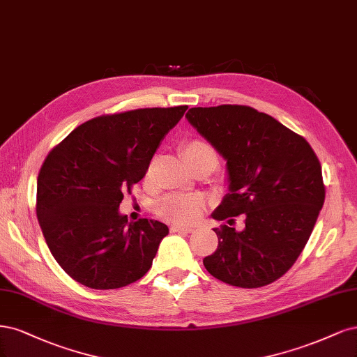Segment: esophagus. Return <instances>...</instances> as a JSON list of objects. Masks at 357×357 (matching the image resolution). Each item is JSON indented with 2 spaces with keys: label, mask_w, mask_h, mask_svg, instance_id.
<instances>
[{
  "label": "esophagus",
  "mask_w": 357,
  "mask_h": 357,
  "mask_svg": "<svg viewBox=\"0 0 357 357\" xmlns=\"http://www.w3.org/2000/svg\"><path fill=\"white\" fill-rule=\"evenodd\" d=\"M172 233H192L194 228L192 227H181V225H174L170 228Z\"/></svg>",
  "instance_id": "34e87169"
}]
</instances>
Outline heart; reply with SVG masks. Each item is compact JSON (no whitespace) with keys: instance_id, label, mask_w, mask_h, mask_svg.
Returning a JSON list of instances; mask_svg holds the SVG:
<instances>
[{"instance_id":"obj_1","label":"heart","mask_w":357,"mask_h":357,"mask_svg":"<svg viewBox=\"0 0 357 357\" xmlns=\"http://www.w3.org/2000/svg\"><path fill=\"white\" fill-rule=\"evenodd\" d=\"M182 160L194 170L202 166H209L212 170L218 165V153L211 142L202 137H191L179 146ZM203 209V202L197 195L174 192L167 194L157 204V213L163 220L174 224H190L199 218Z\"/></svg>"}]
</instances>
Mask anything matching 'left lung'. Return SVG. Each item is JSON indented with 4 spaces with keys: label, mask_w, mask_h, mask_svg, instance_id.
Returning <instances> with one entry per match:
<instances>
[{
    "label": "left lung",
    "mask_w": 357,
    "mask_h": 357,
    "mask_svg": "<svg viewBox=\"0 0 357 357\" xmlns=\"http://www.w3.org/2000/svg\"><path fill=\"white\" fill-rule=\"evenodd\" d=\"M187 120L227 160L229 192L212 213L233 225L213 231L218 249L203 264L213 278L261 287L289 270L312 234L325 202L313 148L268 114L246 105L191 108Z\"/></svg>",
    "instance_id": "obj_1"
}]
</instances>
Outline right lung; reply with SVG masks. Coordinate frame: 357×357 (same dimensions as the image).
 Wrapping results in <instances>:
<instances>
[{"label":"right lung","instance_id":"obj_1","mask_svg":"<svg viewBox=\"0 0 357 357\" xmlns=\"http://www.w3.org/2000/svg\"><path fill=\"white\" fill-rule=\"evenodd\" d=\"M187 105L107 114L79 124L45 157L37 179V218L63 271L91 289H117L151 268L167 225L120 215Z\"/></svg>","mask_w":357,"mask_h":357}]
</instances>
